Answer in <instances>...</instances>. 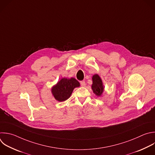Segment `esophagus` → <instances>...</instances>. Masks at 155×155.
Returning <instances> with one entry per match:
<instances>
[{
  "mask_svg": "<svg viewBox=\"0 0 155 155\" xmlns=\"http://www.w3.org/2000/svg\"><path fill=\"white\" fill-rule=\"evenodd\" d=\"M80 85L81 86H85V85H86V83H85V81H81L80 82Z\"/></svg>",
  "mask_w": 155,
  "mask_h": 155,
  "instance_id": "34e87169",
  "label": "esophagus"
}]
</instances>
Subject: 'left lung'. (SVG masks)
<instances>
[{"instance_id":"obj_1","label":"left lung","mask_w":155,"mask_h":155,"mask_svg":"<svg viewBox=\"0 0 155 155\" xmlns=\"http://www.w3.org/2000/svg\"><path fill=\"white\" fill-rule=\"evenodd\" d=\"M92 89L93 92L97 96H101L104 91V86L103 85V82L100 77L97 75L95 74L92 76Z\"/></svg>"}]
</instances>
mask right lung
Here are the masks:
<instances>
[{"label": "right lung", "mask_w": 155, "mask_h": 155, "mask_svg": "<svg viewBox=\"0 0 155 155\" xmlns=\"http://www.w3.org/2000/svg\"><path fill=\"white\" fill-rule=\"evenodd\" d=\"M80 83L74 78H63L51 88V94L59 101L68 100L71 95L74 88L79 87Z\"/></svg>", "instance_id": "1"}]
</instances>
